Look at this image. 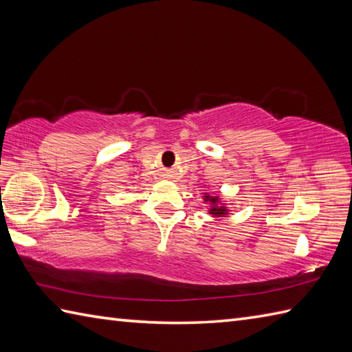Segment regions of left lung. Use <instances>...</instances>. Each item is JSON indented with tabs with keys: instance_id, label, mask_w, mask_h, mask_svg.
<instances>
[{
	"instance_id": "obj_1",
	"label": "left lung",
	"mask_w": 352,
	"mask_h": 352,
	"mask_svg": "<svg viewBox=\"0 0 352 352\" xmlns=\"http://www.w3.org/2000/svg\"><path fill=\"white\" fill-rule=\"evenodd\" d=\"M204 203L210 204V213L214 218H222V216H227L228 214V208L223 206V203H221V198L216 197V195H208V193H204Z\"/></svg>"
}]
</instances>
